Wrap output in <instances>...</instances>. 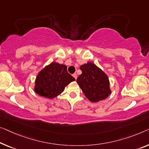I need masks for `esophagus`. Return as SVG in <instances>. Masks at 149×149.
<instances>
[{
    "mask_svg": "<svg viewBox=\"0 0 149 149\" xmlns=\"http://www.w3.org/2000/svg\"><path fill=\"white\" fill-rule=\"evenodd\" d=\"M72 75H73V77H74L75 79H77V75L76 74H73Z\"/></svg>",
    "mask_w": 149,
    "mask_h": 149,
    "instance_id": "1",
    "label": "esophagus"
}]
</instances>
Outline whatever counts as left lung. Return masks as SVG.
Masks as SVG:
<instances>
[{
  "label": "left lung",
  "mask_w": 149,
  "mask_h": 149,
  "mask_svg": "<svg viewBox=\"0 0 149 149\" xmlns=\"http://www.w3.org/2000/svg\"><path fill=\"white\" fill-rule=\"evenodd\" d=\"M81 74L76 81L86 97L92 102L106 98L110 94L108 76L94 63L88 62L80 66Z\"/></svg>",
  "instance_id": "left-lung-1"
}]
</instances>
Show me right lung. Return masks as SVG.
Masks as SVG:
<instances>
[{
  "instance_id": "1",
  "label": "right lung",
  "mask_w": 149,
  "mask_h": 149,
  "mask_svg": "<svg viewBox=\"0 0 149 149\" xmlns=\"http://www.w3.org/2000/svg\"><path fill=\"white\" fill-rule=\"evenodd\" d=\"M75 79L67 66L52 62L39 73L35 80V92L41 96L53 98L63 92L66 86Z\"/></svg>"
}]
</instances>
